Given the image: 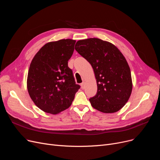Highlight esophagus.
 Wrapping results in <instances>:
<instances>
[{
	"label": "esophagus",
	"mask_w": 160,
	"mask_h": 160,
	"mask_svg": "<svg viewBox=\"0 0 160 160\" xmlns=\"http://www.w3.org/2000/svg\"><path fill=\"white\" fill-rule=\"evenodd\" d=\"M81 88H82V89H83L85 88V82H82L81 83Z\"/></svg>",
	"instance_id": "obj_1"
}]
</instances>
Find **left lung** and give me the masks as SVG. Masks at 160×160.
Listing matches in <instances>:
<instances>
[{
  "instance_id": "left-lung-1",
  "label": "left lung",
  "mask_w": 160,
  "mask_h": 160,
  "mask_svg": "<svg viewBox=\"0 0 160 160\" xmlns=\"http://www.w3.org/2000/svg\"><path fill=\"white\" fill-rule=\"evenodd\" d=\"M75 50L93 69L97 93L89 99L91 106L106 113L120 110L132 91L131 71L123 54L112 43L98 38L79 40Z\"/></svg>"
}]
</instances>
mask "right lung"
<instances>
[{
    "label": "right lung",
    "mask_w": 160,
    "mask_h": 160,
    "mask_svg": "<svg viewBox=\"0 0 160 160\" xmlns=\"http://www.w3.org/2000/svg\"><path fill=\"white\" fill-rule=\"evenodd\" d=\"M76 41H50L33 58L27 77V89L34 104L46 113L58 114L69 108L80 89L68 67Z\"/></svg>",
    "instance_id": "right-lung-1"
}]
</instances>
